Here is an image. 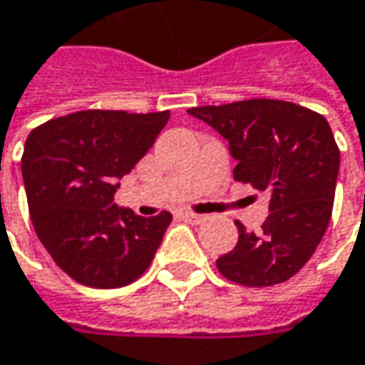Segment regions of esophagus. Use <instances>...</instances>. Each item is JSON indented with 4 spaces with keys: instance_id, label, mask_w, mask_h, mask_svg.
<instances>
[{
    "instance_id": "1",
    "label": "esophagus",
    "mask_w": 365,
    "mask_h": 365,
    "mask_svg": "<svg viewBox=\"0 0 365 365\" xmlns=\"http://www.w3.org/2000/svg\"><path fill=\"white\" fill-rule=\"evenodd\" d=\"M180 219L185 221V223H192V225H198V223H202L204 215H198V212H180Z\"/></svg>"
}]
</instances>
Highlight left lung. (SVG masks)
<instances>
[{
	"instance_id": "left-lung-1",
	"label": "left lung",
	"mask_w": 365,
	"mask_h": 365,
	"mask_svg": "<svg viewBox=\"0 0 365 365\" xmlns=\"http://www.w3.org/2000/svg\"><path fill=\"white\" fill-rule=\"evenodd\" d=\"M229 142L233 180L268 194L260 231L240 221L237 244L217 260L244 287L291 279L318 247L332 215L341 153L324 115L277 98H247L187 109Z\"/></svg>"
}]
</instances>
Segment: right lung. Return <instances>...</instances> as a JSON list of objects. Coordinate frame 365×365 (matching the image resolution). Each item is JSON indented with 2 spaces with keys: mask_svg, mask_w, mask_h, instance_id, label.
Returning a JSON list of instances; mask_svg holds the SVG:
<instances>
[{
  "mask_svg": "<svg viewBox=\"0 0 365 365\" xmlns=\"http://www.w3.org/2000/svg\"><path fill=\"white\" fill-rule=\"evenodd\" d=\"M169 115L86 109L29 134L22 178L31 221L55 264L78 283L115 289L150 267L173 217L119 208L113 182L148 153Z\"/></svg>",
  "mask_w": 365,
  "mask_h": 365,
  "instance_id": "1",
  "label": "right lung"
}]
</instances>
